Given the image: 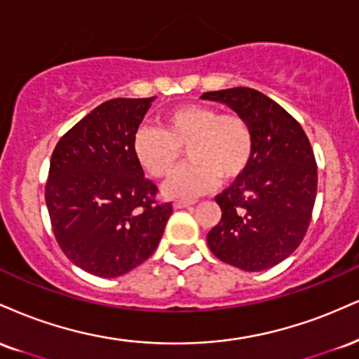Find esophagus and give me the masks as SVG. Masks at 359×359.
Listing matches in <instances>:
<instances>
[{
  "label": "esophagus",
  "mask_w": 359,
  "mask_h": 359,
  "mask_svg": "<svg viewBox=\"0 0 359 359\" xmlns=\"http://www.w3.org/2000/svg\"><path fill=\"white\" fill-rule=\"evenodd\" d=\"M196 204L194 201H187V198H180V201L174 202V209H185V207H191Z\"/></svg>",
  "instance_id": "1"
}]
</instances>
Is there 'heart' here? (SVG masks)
<instances>
[{
	"instance_id": "obj_1",
	"label": "heart",
	"mask_w": 359,
	"mask_h": 359,
	"mask_svg": "<svg viewBox=\"0 0 359 359\" xmlns=\"http://www.w3.org/2000/svg\"><path fill=\"white\" fill-rule=\"evenodd\" d=\"M185 150L189 163L180 167L165 185L170 197L192 198L232 182L248 170L254 154V133L239 114H221L202 103H185L163 114L162 130L138 128L133 155L138 165L155 179L174 172Z\"/></svg>"
}]
</instances>
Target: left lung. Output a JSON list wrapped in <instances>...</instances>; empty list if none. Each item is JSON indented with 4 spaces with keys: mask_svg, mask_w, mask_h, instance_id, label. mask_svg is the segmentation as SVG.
I'll return each mask as SVG.
<instances>
[{
    "mask_svg": "<svg viewBox=\"0 0 359 359\" xmlns=\"http://www.w3.org/2000/svg\"><path fill=\"white\" fill-rule=\"evenodd\" d=\"M243 115L254 133L248 170L215 197L221 221L207 234L212 254L249 273L266 271L303 243L318 191L313 149L296 118L248 86L207 92Z\"/></svg>",
    "mask_w": 359,
    "mask_h": 359,
    "instance_id": "left-lung-1",
    "label": "left lung"
}]
</instances>
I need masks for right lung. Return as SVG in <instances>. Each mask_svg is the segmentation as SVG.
Returning <instances> with one entry per match:
<instances>
[{"label":"right lung","mask_w":359,"mask_h":359,"mask_svg":"<svg viewBox=\"0 0 359 359\" xmlns=\"http://www.w3.org/2000/svg\"><path fill=\"white\" fill-rule=\"evenodd\" d=\"M154 98H114L56 144L45 201L56 243L75 266L116 278L145 262L161 243L172 204L133 155V137Z\"/></svg>","instance_id":"obj_1"}]
</instances>
